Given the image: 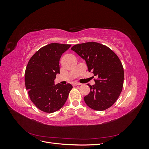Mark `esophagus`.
<instances>
[{"label":"esophagus","mask_w":149,"mask_h":149,"mask_svg":"<svg viewBox=\"0 0 149 149\" xmlns=\"http://www.w3.org/2000/svg\"><path fill=\"white\" fill-rule=\"evenodd\" d=\"M73 86H78V85H81V84H80V83H79L74 82V83H73Z\"/></svg>","instance_id":"1"}]
</instances>
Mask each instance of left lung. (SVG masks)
Masks as SVG:
<instances>
[{"mask_svg":"<svg viewBox=\"0 0 149 149\" xmlns=\"http://www.w3.org/2000/svg\"><path fill=\"white\" fill-rule=\"evenodd\" d=\"M86 61L88 71L96 76L95 84H88L90 93L84 97L86 104L96 111H104L114 104L122 91L124 69L116 54L96 42L75 45L71 48Z\"/></svg>","mask_w":149,"mask_h":149,"instance_id":"left-lung-1","label":"left lung"}]
</instances>
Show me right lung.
Masks as SVG:
<instances>
[{
	"label": "right lung",
	"mask_w": 149,
	"mask_h": 149,
	"mask_svg": "<svg viewBox=\"0 0 149 149\" xmlns=\"http://www.w3.org/2000/svg\"><path fill=\"white\" fill-rule=\"evenodd\" d=\"M71 45L52 43L36 52L30 59L25 73V83L31 101L40 110L52 113L63 106L71 84H55L60 73V60Z\"/></svg>",
	"instance_id": "1"
}]
</instances>
